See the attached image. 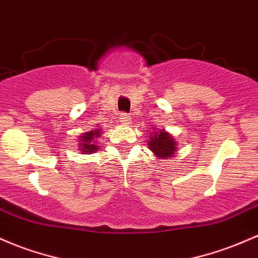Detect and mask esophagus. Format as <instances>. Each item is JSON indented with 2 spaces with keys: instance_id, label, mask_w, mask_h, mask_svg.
<instances>
[{
  "instance_id": "34e87169",
  "label": "esophagus",
  "mask_w": 258,
  "mask_h": 258,
  "mask_svg": "<svg viewBox=\"0 0 258 258\" xmlns=\"http://www.w3.org/2000/svg\"><path fill=\"white\" fill-rule=\"evenodd\" d=\"M120 121L124 124H130V123H131V117H130L128 114L123 112V114L120 115Z\"/></svg>"
}]
</instances>
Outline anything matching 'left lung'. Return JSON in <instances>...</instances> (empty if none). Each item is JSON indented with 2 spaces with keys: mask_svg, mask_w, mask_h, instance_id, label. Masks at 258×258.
<instances>
[{
  "mask_svg": "<svg viewBox=\"0 0 258 258\" xmlns=\"http://www.w3.org/2000/svg\"><path fill=\"white\" fill-rule=\"evenodd\" d=\"M148 142V148L154 153L157 157L163 158V159H169L172 154L175 153L176 149V142L172 140L166 132L160 131V132H154V135L149 138Z\"/></svg>",
  "mask_w": 258,
  "mask_h": 258,
  "instance_id": "1",
  "label": "left lung"
}]
</instances>
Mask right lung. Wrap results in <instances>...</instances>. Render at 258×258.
Returning a JSON list of instances; mask_svg holds the SVG:
<instances>
[{"instance_id":"right-lung-1","label":"right lung","mask_w":258,"mask_h":258,"mask_svg":"<svg viewBox=\"0 0 258 258\" xmlns=\"http://www.w3.org/2000/svg\"><path fill=\"white\" fill-rule=\"evenodd\" d=\"M100 136V132L98 130H93V131L87 132L86 135L82 136V143H79L81 146V153H92L98 151L99 146L94 143L95 138H98Z\"/></svg>"}]
</instances>
